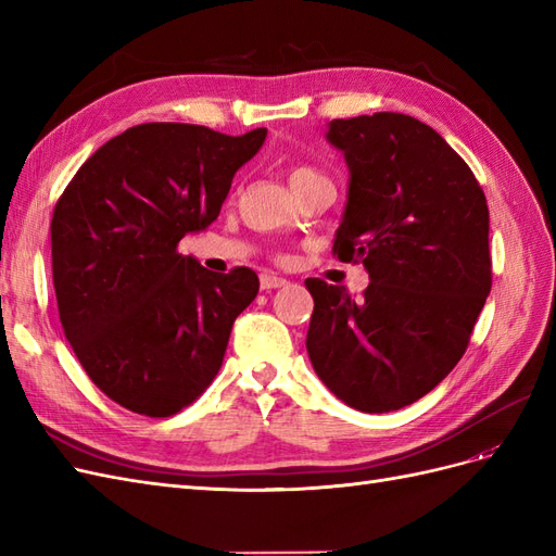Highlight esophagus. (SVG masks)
<instances>
[{
    "label": "esophagus",
    "mask_w": 556,
    "mask_h": 556,
    "mask_svg": "<svg viewBox=\"0 0 556 556\" xmlns=\"http://www.w3.org/2000/svg\"><path fill=\"white\" fill-rule=\"evenodd\" d=\"M260 285H262V290H276V288H285L288 280L280 278V276H274V274H262Z\"/></svg>",
    "instance_id": "34e87169"
}]
</instances>
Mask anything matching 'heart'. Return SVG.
I'll return each instance as SVG.
<instances>
[{
    "mask_svg": "<svg viewBox=\"0 0 556 556\" xmlns=\"http://www.w3.org/2000/svg\"><path fill=\"white\" fill-rule=\"evenodd\" d=\"M313 176H319L313 166H308V164H294L292 169H290V182H292V188L296 182H301V180H306V178H313Z\"/></svg>",
    "mask_w": 556,
    "mask_h": 556,
    "instance_id": "heart-1",
    "label": "heart"
}]
</instances>
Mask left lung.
Masks as SVG:
<instances>
[{
  "label": "left lung",
  "instance_id": "8db88e82",
  "mask_svg": "<svg viewBox=\"0 0 556 556\" xmlns=\"http://www.w3.org/2000/svg\"><path fill=\"white\" fill-rule=\"evenodd\" d=\"M350 190L333 257L368 288L308 278V357L348 406L390 413L429 394L464 357L492 290L490 208L439 131L403 113L331 121Z\"/></svg>",
  "mask_w": 556,
  "mask_h": 556
}]
</instances>
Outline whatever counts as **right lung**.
Here are the masks:
<instances>
[{"label": "right lung", "mask_w": 556, "mask_h": 556, "mask_svg": "<svg viewBox=\"0 0 556 556\" xmlns=\"http://www.w3.org/2000/svg\"><path fill=\"white\" fill-rule=\"evenodd\" d=\"M266 129L146 123L92 153L60 194L50 243L60 323L88 378L146 417H172L213 382L257 296L248 266L206 271L180 255L211 225Z\"/></svg>", "instance_id": "1"}]
</instances>
